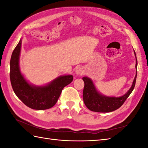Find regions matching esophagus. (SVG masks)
Returning <instances> with one entry per match:
<instances>
[{
	"label": "esophagus",
	"instance_id": "esophagus-1",
	"mask_svg": "<svg viewBox=\"0 0 148 148\" xmlns=\"http://www.w3.org/2000/svg\"><path fill=\"white\" fill-rule=\"evenodd\" d=\"M76 74L77 75H79V76H81L84 74V71L83 70V68L81 67H78L76 70Z\"/></svg>",
	"mask_w": 148,
	"mask_h": 148
}]
</instances>
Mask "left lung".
Segmentation results:
<instances>
[{"mask_svg":"<svg viewBox=\"0 0 148 148\" xmlns=\"http://www.w3.org/2000/svg\"><path fill=\"white\" fill-rule=\"evenodd\" d=\"M134 54L136 60V76L134 77L130 88L123 95L118 97L103 95L97 90L95 84H93L92 80L90 78L86 76L83 77V80L84 83L83 93V101L88 109L94 112H109L115 111L123 104L125 100L132 92L135 84H136L137 74V60L135 51Z\"/></svg>","mask_w":148,"mask_h":148,"instance_id":"obj_1","label":"left lung"}]
</instances>
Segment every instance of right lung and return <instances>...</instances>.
Segmentation results:
<instances>
[{"label":"right lung","mask_w":148,"mask_h":148,"mask_svg":"<svg viewBox=\"0 0 148 148\" xmlns=\"http://www.w3.org/2000/svg\"><path fill=\"white\" fill-rule=\"evenodd\" d=\"M21 48V39L12 52L10 60V79L14 93L31 109L45 110L52 108L57 102L63 88L73 80V76H60L42 86L29 83L20 71Z\"/></svg>","instance_id":"right-lung-1"}]
</instances>
